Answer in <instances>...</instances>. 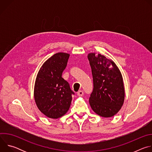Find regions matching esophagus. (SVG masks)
Wrapping results in <instances>:
<instances>
[{
  "instance_id": "obj_1",
  "label": "esophagus",
  "mask_w": 152,
  "mask_h": 152,
  "mask_svg": "<svg viewBox=\"0 0 152 152\" xmlns=\"http://www.w3.org/2000/svg\"><path fill=\"white\" fill-rule=\"evenodd\" d=\"M77 96H79V97L82 96L83 95V91H82V90H79V91L77 93Z\"/></svg>"
}]
</instances>
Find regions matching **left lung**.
<instances>
[{
  "mask_svg": "<svg viewBox=\"0 0 152 152\" xmlns=\"http://www.w3.org/2000/svg\"><path fill=\"white\" fill-rule=\"evenodd\" d=\"M88 59L93 79L89 99L93 111L105 118L112 117L124 103L125 92L122 75L115 63L101 54L90 53Z\"/></svg>",
  "mask_w": 152,
  "mask_h": 152,
  "instance_id": "8db88e82",
  "label": "left lung"
}]
</instances>
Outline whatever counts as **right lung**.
<instances>
[{
  "mask_svg": "<svg viewBox=\"0 0 152 152\" xmlns=\"http://www.w3.org/2000/svg\"><path fill=\"white\" fill-rule=\"evenodd\" d=\"M70 54L57 53L39 69L34 85V96L38 110L46 117L56 119L69 111L72 100L69 83L62 77Z\"/></svg>",
  "mask_w": 152,
  "mask_h": 152,
  "instance_id": "right-lung-1",
  "label": "right lung"
}]
</instances>
